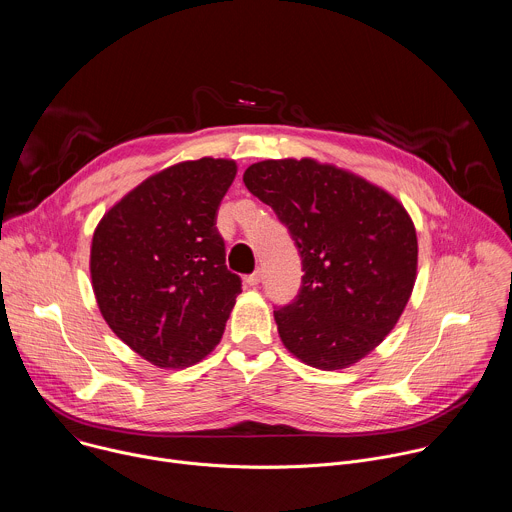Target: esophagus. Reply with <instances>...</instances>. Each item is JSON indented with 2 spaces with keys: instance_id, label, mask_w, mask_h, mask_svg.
<instances>
[{
  "instance_id": "esophagus-1",
  "label": "esophagus",
  "mask_w": 512,
  "mask_h": 512,
  "mask_svg": "<svg viewBox=\"0 0 512 512\" xmlns=\"http://www.w3.org/2000/svg\"><path fill=\"white\" fill-rule=\"evenodd\" d=\"M259 281H261V271H259V269H257V271H253L251 275H247V277H245V283H247V285H251V287H255Z\"/></svg>"
}]
</instances>
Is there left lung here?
<instances>
[{"mask_svg": "<svg viewBox=\"0 0 512 512\" xmlns=\"http://www.w3.org/2000/svg\"><path fill=\"white\" fill-rule=\"evenodd\" d=\"M302 257L296 300L275 310L289 352L322 371L367 356L393 330L411 296L417 235L385 190L314 160H265L245 170Z\"/></svg>", "mask_w": 512, "mask_h": 512, "instance_id": "1", "label": "left lung"}]
</instances>
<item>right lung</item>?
Instances as JSON below:
<instances>
[{
    "label": "right lung",
    "mask_w": 512,
    "mask_h": 512,
    "mask_svg": "<svg viewBox=\"0 0 512 512\" xmlns=\"http://www.w3.org/2000/svg\"><path fill=\"white\" fill-rule=\"evenodd\" d=\"M231 160L202 158L139 184L99 223L91 277L109 328L162 369H184L223 336L241 294L216 214Z\"/></svg>",
    "instance_id": "add662e5"
}]
</instances>
